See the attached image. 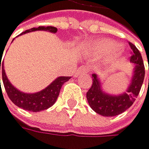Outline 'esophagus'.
Masks as SVG:
<instances>
[{
    "label": "esophagus",
    "mask_w": 149,
    "mask_h": 149,
    "mask_svg": "<svg viewBox=\"0 0 149 149\" xmlns=\"http://www.w3.org/2000/svg\"><path fill=\"white\" fill-rule=\"evenodd\" d=\"M88 72V68L86 67V66H81V67H79L78 70L75 71V77H78L79 75H81V74H85V73H87Z\"/></svg>",
    "instance_id": "esophagus-1"
}]
</instances>
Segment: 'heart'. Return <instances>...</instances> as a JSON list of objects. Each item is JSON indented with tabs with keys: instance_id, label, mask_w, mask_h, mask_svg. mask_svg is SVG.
<instances>
[{
	"instance_id": "1",
	"label": "heart",
	"mask_w": 149,
	"mask_h": 149,
	"mask_svg": "<svg viewBox=\"0 0 149 149\" xmlns=\"http://www.w3.org/2000/svg\"><path fill=\"white\" fill-rule=\"evenodd\" d=\"M98 47H99V49L101 50V53L103 56H107L111 53L113 50L116 48V45L111 41H102L99 43V45H98ZM117 59H118V56H114L112 61L115 62Z\"/></svg>"
}]
</instances>
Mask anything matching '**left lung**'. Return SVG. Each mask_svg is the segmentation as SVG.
<instances>
[{
	"label": "left lung",
	"instance_id": "1",
	"mask_svg": "<svg viewBox=\"0 0 149 149\" xmlns=\"http://www.w3.org/2000/svg\"><path fill=\"white\" fill-rule=\"evenodd\" d=\"M133 55L130 61L135 65L130 85L126 91L119 95L105 93L102 90L101 82L96 74H93V85L86 96L89 105L94 112L102 116H114L126 111L136 101L141 90L145 78V67L142 56L135 45L129 42Z\"/></svg>",
	"mask_w": 149,
	"mask_h": 149
}]
</instances>
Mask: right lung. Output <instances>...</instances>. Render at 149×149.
<instances>
[{"instance_id": "right-lung-1", "label": "right lung", "mask_w": 149, "mask_h": 149, "mask_svg": "<svg viewBox=\"0 0 149 149\" xmlns=\"http://www.w3.org/2000/svg\"><path fill=\"white\" fill-rule=\"evenodd\" d=\"M36 30H44L51 33H56V31H58V29L54 26H39L37 28H31L29 30H26L21 35ZM1 60H0V70H1L2 82H3L7 95L16 106L31 112H40L51 107L58 99L62 85L70 79V77H58L51 84H49L47 88L38 91V93H24L18 91L9 81L3 68V63H1Z\"/></svg>"}]
</instances>
